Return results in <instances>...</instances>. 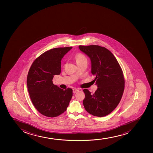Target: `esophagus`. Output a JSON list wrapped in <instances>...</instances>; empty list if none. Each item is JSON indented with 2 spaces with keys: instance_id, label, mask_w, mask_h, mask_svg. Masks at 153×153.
I'll list each match as a JSON object with an SVG mask.
<instances>
[{
  "instance_id": "34e87169",
  "label": "esophagus",
  "mask_w": 153,
  "mask_h": 153,
  "mask_svg": "<svg viewBox=\"0 0 153 153\" xmlns=\"http://www.w3.org/2000/svg\"><path fill=\"white\" fill-rule=\"evenodd\" d=\"M79 91V90L76 89H73V92H74V93H76V92Z\"/></svg>"
}]
</instances>
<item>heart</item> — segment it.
<instances>
[{"mask_svg": "<svg viewBox=\"0 0 153 153\" xmlns=\"http://www.w3.org/2000/svg\"><path fill=\"white\" fill-rule=\"evenodd\" d=\"M86 60H87V59H86V57L82 53H77V55H76V63H80L81 62Z\"/></svg>", "mask_w": 153, "mask_h": 153, "instance_id": "obj_1", "label": "heart"}]
</instances>
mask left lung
I'll return each instance as SVG.
<instances>
[{
  "label": "left lung",
  "instance_id": "left-lung-1",
  "mask_svg": "<svg viewBox=\"0 0 153 153\" xmlns=\"http://www.w3.org/2000/svg\"><path fill=\"white\" fill-rule=\"evenodd\" d=\"M91 61V72L96 76L97 89L91 94L84 89L85 109L94 116L103 117L112 112L121 100L125 80L121 67L112 53L98 45L79 46Z\"/></svg>",
  "mask_w": 153,
  "mask_h": 153
}]
</instances>
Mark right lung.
<instances>
[{"label": "right lung", "mask_w": 153, "mask_h": 153, "mask_svg": "<svg viewBox=\"0 0 153 153\" xmlns=\"http://www.w3.org/2000/svg\"><path fill=\"white\" fill-rule=\"evenodd\" d=\"M72 47L55 48L42 53L30 68L27 86L30 98L41 114L55 117L64 112L72 97V89L64 90L53 83L61 71V60Z\"/></svg>", "instance_id": "1"}]
</instances>
